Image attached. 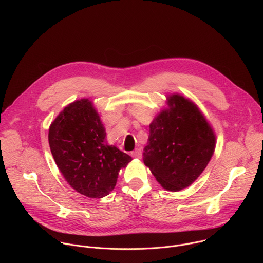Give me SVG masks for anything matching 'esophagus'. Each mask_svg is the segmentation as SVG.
Returning <instances> with one entry per match:
<instances>
[{
    "instance_id": "esophagus-1",
    "label": "esophagus",
    "mask_w": 263,
    "mask_h": 263,
    "mask_svg": "<svg viewBox=\"0 0 263 263\" xmlns=\"http://www.w3.org/2000/svg\"><path fill=\"white\" fill-rule=\"evenodd\" d=\"M141 155H142V152L140 148H135L133 152H131V156L134 158H141Z\"/></svg>"
}]
</instances>
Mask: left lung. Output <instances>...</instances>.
Listing matches in <instances>:
<instances>
[{"instance_id":"8db88e82","label":"left lung","mask_w":263,"mask_h":263,"mask_svg":"<svg viewBox=\"0 0 263 263\" xmlns=\"http://www.w3.org/2000/svg\"><path fill=\"white\" fill-rule=\"evenodd\" d=\"M149 125L143 162L163 189L178 192L190 186L205 170L215 146L214 133L198 107L181 96L168 98Z\"/></svg>"}]
</instances>
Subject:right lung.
I'll list each match as a JSON object with an SVG mask.
<instances>
[{
    "label": "right lung",
    "mask_w": 263,
    "mask_h": 263,
    "mask_svg": "<svg viewBox=\"0 0 263 263\" xmlns=\"http://www.w3.org/2000/svg\"><path fill=\"white\" fill-rule=\"evenodd\" d=\"M54 160L64 179L79 194L103 198L115 189L119 172L132 158L106 142L98 112L87 99L69 104L49 130Z\"/></svg>",
    "instance_id": "add662e5"
}]
</instances>
